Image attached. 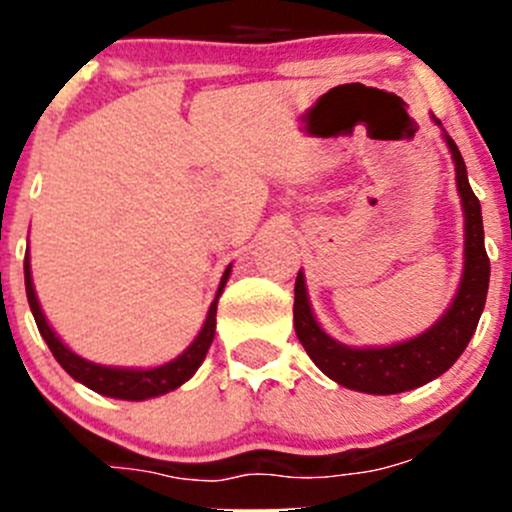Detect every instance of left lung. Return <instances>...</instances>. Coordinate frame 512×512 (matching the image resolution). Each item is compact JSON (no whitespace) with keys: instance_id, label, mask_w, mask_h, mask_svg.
I'll use <instances>...</instances> for the list:
<instances>
[{"instance_id":"8db88e82","label":"left lung","mask_w":512,"mask_h":512,"mask_svg":"<svg viewBox=\"0 0 512 512\" xmlns=\"http://www.w3.org/2000/svg\"><path fill=\"white\" fill-rule=\"evenodd\" d=\"M443 141H446L453 163H456V185L458 195H461L463 218H466L463 220L466 247H463L461 285H458L451 307L433 327H428L426 332L409 339V342L391 344V347H347V344L329 337L314 319L302 270L294 282V332H297L309 359L329 379L347 386V389L376 396L418 389V386L428 384L456 364V359L468 347L478 327L490 282V260L485 255L483 242V215H480L476 193L468 183L461 151L448 133H443Z\"/></svg>"}]
</instances>
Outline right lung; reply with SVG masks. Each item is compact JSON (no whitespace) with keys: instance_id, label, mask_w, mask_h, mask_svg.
I'll list each match as a JSON object with an SVG mask.
<instances>
[{"instance_id":"right-lung-1","label":"right lung","mask_w":512,"mask_h":512,"mask_svg":"<svg viewBox=\"0 0 512 512\" xmlns=\"http://www.w3.org/2000/svg\"><path fill=\"white\" fill-rule=\"evenodd\" d=\"M230 267L227 265L223 280H220L218 294H215L213 304L208 309V317H205L203 329H200L198 337L193 339L188 349L183 354L175 356L168 364L156 366V369H123V366H103L94 364V361L84 359V356L74 354L59 337H56L54 329L46 322L44 312L39 307V299H36L34 282H32V265H29V252L24 257V285H27V299L29 307H32L34 322L39 327L41 337L49 344L54 359L64 366V371L69 376H74L76 381H81L84 386H89L91 391L103 396H111V399H123V401H146L153 396H163L168 391L178 389L180 384L190 379V376L198 371V366L203 364L205 354H208L210 344L215 339V312H218V297L223 294V287L230 277Z\"/></svg>"}]
</instances>
